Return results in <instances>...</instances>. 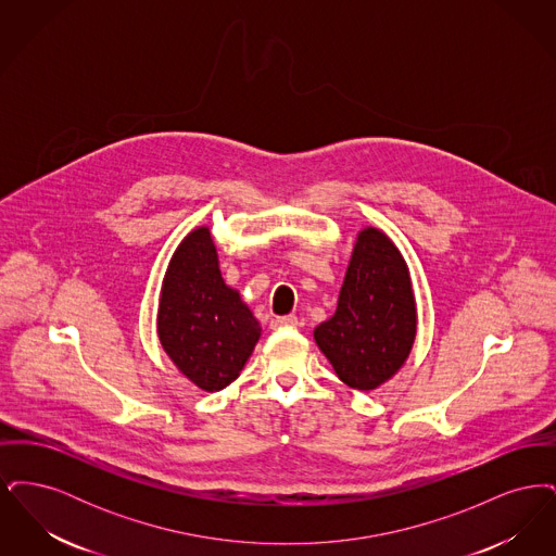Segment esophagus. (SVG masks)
I'll return each instance as SVG.
<instances>
[{
	"mask_svg": "<svg viewBox=\"0 0 556 556\" xmlns=\"http://www.w3.org/2000/svg\"><path fill=\"white\" fill-rule=\"evenodd\" d=\"M298 325V318L293 317V315H288V317H275L270 320V327L273 329H277V327H295Z\"/></svg>",
	"mask_w": 556,
	"mask_h": 556,
	"instance_id": "34e87169",
	"label": "esophagus"
}]
</instances>
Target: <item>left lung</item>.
Segmentation results:
<instances>
[{
  "mask_svg": "<svg viewBox=\"0 0 556 556\" xmlns=\"http://www.w3.org/2000/svg\"><path fill=\"white\" fill-rule=\"evenodd\" d=\"M417 336L408 266L394 241L367 227L358 233L336 315L315 342L345 386L369 392L396 375Z\"/></svg>",
  "mask_w": 556,
  "mask_h": 556,
  "instance_id": "8db88e82",
  "label": "left lung"
}]
</instances>
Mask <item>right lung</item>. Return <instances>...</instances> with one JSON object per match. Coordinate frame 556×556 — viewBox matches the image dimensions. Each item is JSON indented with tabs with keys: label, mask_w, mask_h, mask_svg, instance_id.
<instances>
[{
	"label": "right lung",
	"mask_w": 556,
	"mask_h": 556,
	"mask_svg": "<svg viewBox=\"0 0 556 556\" xmlns=\"http://www.w3.org/2000/svg\"><path fill=\"white\" fill-rule=\"evenodd\" d=\"M261 325L218 268L208 227H198L175 250L160 290V344L175 367L204 392L239 377Z\"/></svg>",
	"instance_id": "right-lung-1"
}]
</instances>
